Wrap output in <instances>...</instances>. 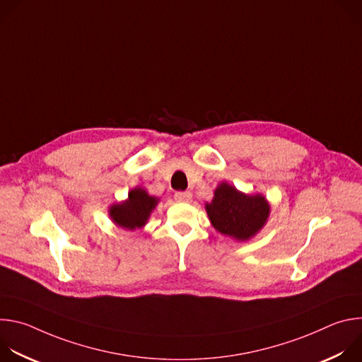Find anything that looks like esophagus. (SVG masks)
<instances>
[{
    "label": "esophagus",
    "mask_w": 362,
    "mask_h": 362,
    "mask_svg": "<svg viewBox=\"0 0 362 362\" xmlns=\"http://www.w3.org/2000/svg\"><path fill=\"white\" fill-rule=\"evenodd\" d=\"M175 199L177 202H190L192 200V193L190 192H176Z\"/></svg>",
    "instance_id": "34e87169"
}]
</instances>
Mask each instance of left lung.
I'll list each match as a JSON object with an SVG mask.
<instances>
[{
    "label": "left lung",
    "mask_w": 362,
    "mask_h": 362,
    "mask_svg": "<svg viewBox=\"0 0 362 362\" xmlns=\"http://www.w3.org/2000/svg\"><path fill=\"white\" fill-rule=\"evenodd\" d=\"M209 219L216 230L238 240H246L259 230L269 215V204L261 194L247 196L222 183L215 197L206 203Z\"/></svg>",
    "instance_id": "obj_1"
}]
</instances>
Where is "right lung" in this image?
Listing matches in <instances>:
<instances>
[{
  "mask_svg": "<svg viewBox=\"0 0 362 362\" xmlns=\"http://www.w3.org/2000/svg\"><path fill=\"white\" fill-rule=\"evenodd\" d=\"M158 199L151 197L143 189H134L129 193V200L112 206L113 221L124 229H136L146 223L150 212L156 206Z\"/></svg>",
  "mask_w": 362,
  "mask_h": 362,
  "instance_id": "1",
  "label": "right lung"
}]
</instances>
